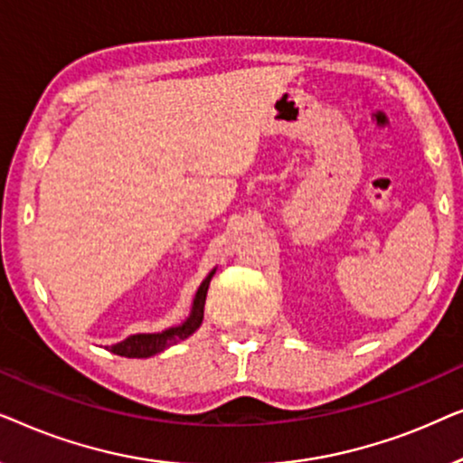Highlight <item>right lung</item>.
<instances>
[{"label":"right lung","mask_w":463,"mask_h":463,"mask_svg":"<svg viewBox=\"0 0 463 463\" xmlns=\"http://www.w3.org/2000/svg\"><path fill=\"white\" fill-rule=\"evenodd\" d=\"M214 271H217V268H214L211 274H208L204 280H202L200 288L195 290L192 312H189V316L181 322V325L170 326V328H166V331H160V333L130 335V337L119 341V344L111 345L109 352L118 354V356H126V358H149V356H156V354H160L164 350H168L170 345H175V344H179V341L187 339L189 335H194L200 328L202 318H204V303H206L208 284H211Z\"/></svg>","instance_id":"right-lung-1"}]
</instances>
